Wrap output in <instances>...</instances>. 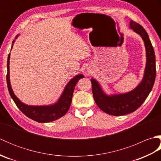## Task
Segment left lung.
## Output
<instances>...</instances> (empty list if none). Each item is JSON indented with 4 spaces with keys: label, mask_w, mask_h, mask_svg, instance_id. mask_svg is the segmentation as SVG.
<instances>
[{
    "label": "left lung",
    "mask_w": 161,
    "mask_h": 161,
    "mask_svg": "<svg viewBox=\"0 0 161 161\" xmlns=\"http://www.w3.org/2000/svg\"><path fill=\"white\" fill-rule=\"evenodd\" d=\"M129 28L141 36L145 47L146 66L141 83L127 93L107 95L95 79L91 80L95 103L102 111L108 115L118 116L135 111L148 97L155 81V53L147 33L142 26L132 20H130Z\"/></svg>",
    "instance_id": "8db88e82"
}]
</instances>
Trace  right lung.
Segmentation results:
<instances>
[{
  "label": "right lung",
  "instance_id": "right-lung-1",
  "mask_svg": "<svg viewBox=\"0 0 161 161\" xmlns=\"http://www.w3.org/2000/svg\"><path fill=\"white\" fill-rule=\"evenodd\" d=\"M19 35L15 37V39L18 38ZM15 42V40H14L12 44L11 50L13 47L14 43ZM9 59H10V53L8 55V63H7V68H8V73H7V84L10 96L12 98L14 102H15L20 111H21L26 116H28L30 119H33L36 122L45 123L50 122L56 120V119L62 117L68 112L69 109L72 98H73V92L75 90V85L77 81L80 79L83 78L84 76L82 74L77 75L73 78L68 81V84L66 85L64 89L61 93L60 97L58 99V100L53 104L50 105H44V106H32L24 104L23 102L20 101L19 99L16 96V95L14 93L12 88L10 84L9 79Z\"/></svg>",
  "mask_w": 161,
  "mask_h": 161
}]
</instances>
